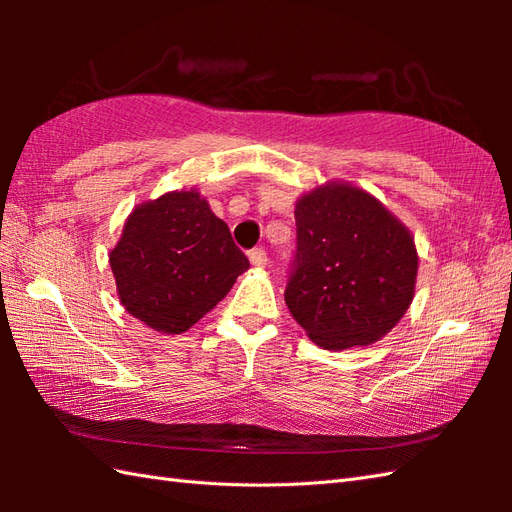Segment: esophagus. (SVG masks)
Segmentation results:
<instances>
[{"label": "esophagus", "instance_id": "esophagus-1", "mask_svg": "<svg viewBox=\"0 0 512 512\" xmlns=\"http://www.w3.org/2000/svg\"><path fill=\"white\" fill-rule=\"evenodd\" d=\"M248 259H250V264L257 266V268H264L268 264V255H266L264 248H253V250H250Z\"/></svg>", "mask_w": 512, "mask_h": 512}]
</instances>
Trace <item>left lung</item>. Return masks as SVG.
Returning <instances> with one entry per match:
<instances>
[{
    "instance_id": "obj_1",
    "label": "left lung",
    "mask_w": 512,
    "mask_h": 512,
    "mask_svg": "<svg viewBox=\"0 0 512 512\" xmlns=\"http://www.w3.org/2000/svg\"><path fill=\"white\" fill-rule=\"evenodd\" d=\"M297 255L286 306L323 350L372 345L416 292L413 235L372 193L325 182L295 204Z\"/></svg>"
}]
</instances>
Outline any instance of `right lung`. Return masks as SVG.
<instances>
[{
	"mask_svg": "<svg viewBox=\"0 0 512 512\" xmlns=\"http://www.w3.org/2000/svg\"><path fill=\"white\" fill-rule=\"evenodd\" d=\"M110 266L118 299L134 319L182 334L228 295L248 259L191 187L140 202L110 250Z\"/></svg>",
	"mask_w": 512,
	"mask_h": 512,
	"instance_id": "obj_1",
	"label": "right lung"
}]
</instances>
